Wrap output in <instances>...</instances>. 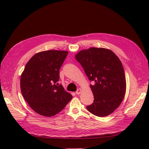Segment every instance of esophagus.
<instances>
[{
  "mask_svg": "<svg viewBox=\"0 0 149 149\" xmlns=\"http://www.w3.org/2000/svg\"><path fill=\"white\" fill-rule=\"evenodd\" d=\"M81 89L80 88H79L77 91H76V94H79L80 93H81Z\"/></svg>",
  "mask_w": 149,
  "mask_h": 149,
  "instance_id": "1",
  "label": "esophagus"
}]
</instances>
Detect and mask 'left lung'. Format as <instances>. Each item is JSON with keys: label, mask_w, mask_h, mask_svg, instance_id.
Wrapping results in <instances>:
<instances>
[{"label": "left lung", "mask_w": 149, "mask_h": 149, "mask_svg": "<svg viewBox=\"0 0 149 149\" xmlns=\"http://www.w3.org/2000/svg\"><path fill=\"white\" fill-rule=\"evenodd\" d=\"M75 58L83 68L89 81L94 102L87 109L98 117L112 113L123 101L126 91V81L122 63L109 49L92 47L83 49Z\"/></svg>", "instance_id": "obj_1"}]
</instances>
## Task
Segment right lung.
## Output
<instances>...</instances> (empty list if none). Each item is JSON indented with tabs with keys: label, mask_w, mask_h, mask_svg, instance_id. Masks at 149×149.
<instances>
[{
	"label": "right lung",
	"mask_w": 149,
	"mask_h": 149,
	"mask_svg": "<svg viewBox=\"0 0 149 149\" xmlns=\"http://www.w3.org/2000/svg\"><path fill=\"white\" fill-rule=\"evenodd\" d=\"M67 51L48 50L36 53L26 64L20 78L21 92L35 112L46 117L55 116L72 99L61 84L60 69ZM57 84L56 85V84Z\"/></svg>",
	"instance_id": "add662e5"
}]
</instances>
